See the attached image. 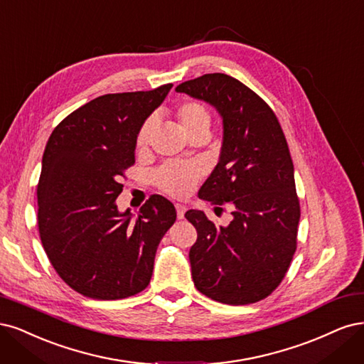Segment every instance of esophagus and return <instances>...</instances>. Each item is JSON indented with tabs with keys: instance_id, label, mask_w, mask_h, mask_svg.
Returning a JSON list of instances; mask_svg holds the SVG:
<instances>
[{
	"instance_id": "esophagus-1",
	"label": "esophagus",
	"mask_w": 364,
	"mask_h": 364,
	"mask_svg": "<svg viewBox=\"0 0 364 364\" xmlns=\"http://www.w3.org/2000/svg\"><path fill=\"white\" fill-rule=\"evenodd\" d=\"M175 210H177V218L183 219L184 213H186V205L183 204H175Z\"/></svg>"
}]
</instances>
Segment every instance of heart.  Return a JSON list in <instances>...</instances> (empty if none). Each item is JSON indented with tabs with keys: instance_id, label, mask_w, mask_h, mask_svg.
Returning a JSON list of instances; mask_svg holds the SVG:
<instances>
[{
	"instance_id": "heart-1",
	"label": "heart",
	"mask_w": 364,
	"mask_h": 364,
	"mask_svg": "<svg viewBox=\"0 0 364 364\" xmlns=\"http://www.w3.org/2000/svg\"><path fill=\"white\" fill-rule=\"evenodd\" d=\"M181 130L187 137L193 134H207L210 130V113L201 102L187 101L181 104L175 112ZM154 119L149 118L140 128L136 139L137 149H145L151 140V133L154 130ZM199 177V169L187 165H166L157 175V183L163 191L173 196H184L189 193Z\"/></svg>"
}]
</instances>
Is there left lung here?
<instances>
[{
  "label": "left lung",
  "mask_w": 364,
  "mask_h": 364,
  "mask_svg": "<svg viewBox=\"0 0 364 364\" xmlns=\"http://www.w3.org/2000/svg\"><path fill=\"white\" fill-rule=\"evenodd\" d=\"M222 119L219 163L198 196L231 207L228 225L201 210L186 219L198 231L189 251L192 278L203 295L245 306L277 289L296 250L299 201L289 146L271 107L239 80L205 74L177 86Z\"/></svg>",
  "instance_id": "8db88e82"
}]
</instances>
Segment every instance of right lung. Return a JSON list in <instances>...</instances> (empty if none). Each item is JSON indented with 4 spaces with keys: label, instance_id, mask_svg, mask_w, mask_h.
Wrapping results in <instances>:
<instances>
[{
    "label": "right lung",
    "instance_id": "add662e5",
    "mask_svg": "<svg viewBox=\"0 0 364 364\" xmlns=\"http://www.w3.org/2000/svg\"><path fill=\"white\" fill-rule=\"evenodd\" d=\"M171 89L98 97L66 116L46 142L38 184L41 240L55 272L87 298L113 301L142 291L157 246L177 219L160 195L137 215L116 204L119 177L134 163L137 133Z\"/></svg>",
    "mask_w": 364,
    "mask_h": 364
}]
</instances>
